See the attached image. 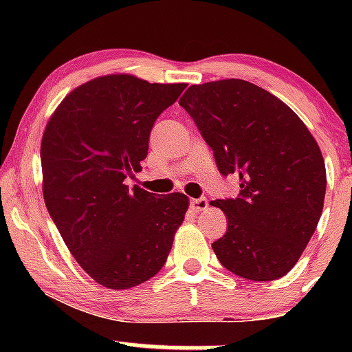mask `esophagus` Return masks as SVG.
I'll use <instances>...</instances> for the list:
<instances>
[{"label": "esophagus", "mask_w": 352, "mask_h": 352, "mask_svg": "<svg viewBox=\"0 0 352 352\" xmlns=\"http://www.w3.org/2000/svg\"><path fill=\"white\" fill-rule=\"evenodd\" d=\"M207 207H208V200L205 199V197H201V199L190 200V208H192V212H195V213L204 212V210H207Z\"/></svg>", "instance_id": "1"}]
</instances>
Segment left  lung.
I'll return each mask as SVG.
<instances>
[{
	"instance_id": "obj_1",
	"label": "left lung",
	"mask_w": 352,
	"mask_h": 352,
	"mask_svg": "<svg viewBox=\"0 0 352 352\" xmlns=\"http://www.w3.org/2000/svg\"><path fill=\"white\" fill-rule=\"evenodd\" d=\"M179 104L212 147L221 175L236 173V199L215 200L228 228L212 248L228 272L252 281L285 276L321 217L322 153L305 122L265 89L243 79L193 84Z\"/></svg>"
}]
</instances>
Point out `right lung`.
Segmentation results:
<instances>
[{
    "label": "right lung",
    "mask_w": 352,
    "mask_h": 352,
    "mask_svg": "<svg viewBox=\"0 0 352 352\" xmlns=\"http://www.w3.org/2000/svg\"><path fill=\"white\" fill-rule=\"evenodd\" d=\"M187 84L100 76L71 91L41 140L47 212L80 268L109 289H129L162 270L188 197H157L125 179L147 157L152 125Z\"/></svg>",
    "instance_id": "obj_1"
}]
</instances>
